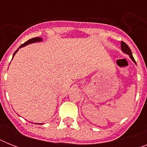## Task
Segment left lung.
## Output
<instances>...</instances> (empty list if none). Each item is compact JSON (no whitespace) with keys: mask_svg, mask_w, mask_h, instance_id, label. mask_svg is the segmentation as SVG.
Masks as SVG:
<instances>
[{"mask_svg":"<svg viewBox=\"0 0 147 147\" xmlns=\"http://www.w3.org/2000/svg\"><path fill=\"white\" fill-rule=\"evenodd\" d=\"M121 50H122V52L130 55V58L131 59V60H132L133 62H134L135 64L137 65V63H136V62H135L134 59V57H133L132 52H131V50H130V47H128L127 45L124 42H123V41H121Z\"/></svg>","mask_w":147,"mask_h":147,"instance_id":"1","label":"left lung"}]
</instances>
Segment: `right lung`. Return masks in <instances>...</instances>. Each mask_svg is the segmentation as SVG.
<instances>
[{
  "mask_svg": "<svg viewBox=\"0 0 147 147\" xmlns=\"http://www.w3.org/2000/svg\"><path fill=\"white\" fill-rule=\"evenodd\" d=\"M42 39L41 37H34L33 38V39H30V40H29L28 41H26V42H24V44H22L20 47L18 48V49H17V50L15 51V53H13V56L15 55V54L17 53V51L19 50L20 48H22V47H26V45H29V44H30V43H34V42H42ZM12 58V59H13ZM37 124H40V125H41V124H42V123H37Z\"/></svg>",
  "mask_w": 147,
  "mask_h": 147,
  "instance_id": "1",
  "label": "right lung"
}]
</instances>
